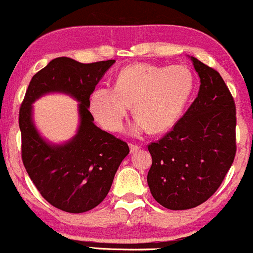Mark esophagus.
I'll return each mask as SVG.
<instances>
[{
	"label": "esophagus",
	"mask_w": 253,
	"mask_h": 253,
	"mask_svg": "<svg viewBox=\"0 0 253 253\" xmlns=\"http://www.w3.org/2000/svg\"><path fill=\"white\" fill-rule=\"evenodd\" d=\"M129 149H131V152H135V151H138V150L140 149V146L138 145V144L131 143V144H129Z\"/></svg>",
	"instance_id": "1"
}]
</instances>
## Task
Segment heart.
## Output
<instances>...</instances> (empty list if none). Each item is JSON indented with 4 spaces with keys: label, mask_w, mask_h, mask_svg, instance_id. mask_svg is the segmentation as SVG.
I'll use <instances>...</instances> for the list:
<instances>
[{
    "label": "heart",
    "mask_w": 253,
    "mask_h": 253,
    "mask_svg": "<svg viewBox=\"0 0 253 253\" xmlns=\"http://www.w3.org/2000/svg\"><path fill=\"white\" fill-rule=\"evenodd\" d=\"M193 88V73L184 65L133 63L121 69L114 88L93 91L90 110L103 128L118 132L132 105V133H162L179 121Z\"/></svg>",
    "instance_id": "1"
}]
</instances>
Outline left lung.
<instances>
[{"mask_svg":"<svg viewBox=\"0 0 253 253\" xmlns=\"http://www.w3.org/2000/svg\"><path fill=\"white\" fill-rule=\"evenodd\" d=\"M198 96L170 132L149 144L152 197L170 210L198 207L217 191L234 161L235 103L217 71L191 56Z\"/></svg>","mask_w":253,"mask_h":253,"instance_id":"obj_1","label":"left lung"}]
</instances>
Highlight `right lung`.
<instances>
[{
  "label": "right lung",
  "mask_w": 253,
  "mask_h": 253,
  "mask_svg": "<svg viewBox=\"0 0 253 253\" xmlns=\"http://www.w3.org/2000/svg\"><path fill=\"white\" fill-rule=\"evenodd\" d=\"M115 60L80 63L69 57L51 60L32 77L19 112L21 158L37 190L52 207L80 213L107 197L116 170L129 148L126 141L93 124L90 96ZM50 92L66 93L80 104L77 134L65 144H51L33 124L32 104Z\"/></svg>",
  "instance_id": "1"
}]
</instances>
